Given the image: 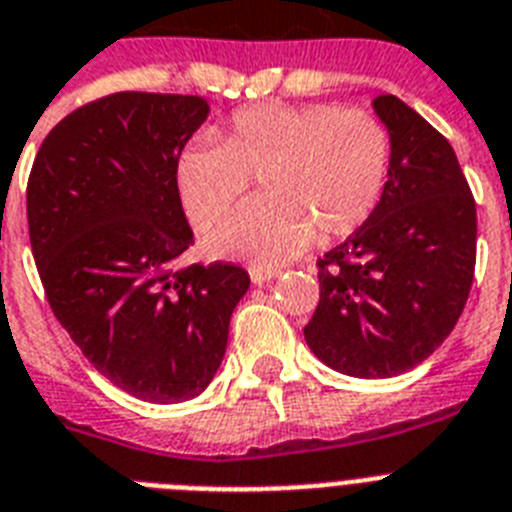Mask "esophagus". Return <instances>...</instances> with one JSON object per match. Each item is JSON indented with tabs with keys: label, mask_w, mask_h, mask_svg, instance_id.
<instances>
[{
	"label": "esophagus",
	"mask_w": 512,
	"mask_h": 512,
	"mask_svg": "<svg viewBox=\"0 0 512 512\" xmlns=\"http://www.w3.org/2000/svg\"><path fill=\"white\" fill-rule=\"evenodd\" d=\"M277 274H280L277 269H261V266H251L253 285H266V282H272Z\"/></svg>",
	"instance_id": "esophagus-1"
}]
</instances>
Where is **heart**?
Segmentation results:
<instances>
[{"instance_id": "1", "label": "heart", "mask_w": 512, "mask_h": 512, "mask_svg": "<svg viewBox=\"0 0 512 512\" xmlns=\"http://www.w3.org/2000/svg\"><path fill=\"white\" fill-rule=\"evenodd\" d=\"M390 133L366 109L264 101L235 109L219 143L198 135L175 156V188L198 230L256 177L259 196L206 232L219 259L269 269L314 240L350 235L382 198Z\"/></svg>"}]
</instances>
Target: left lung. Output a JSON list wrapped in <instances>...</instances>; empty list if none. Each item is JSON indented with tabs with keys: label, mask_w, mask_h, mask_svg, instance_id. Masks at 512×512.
Wrapping results in <instances>:
<instances>
[{
	"label": "left lung",
	"mask_w": 512,
	"mask_h": 512,
	"mask_svg": "<svg viewBox=\"0 0 512 512\" xmlns=\"http://www.w3.org/2000/svg\"><path fill=\"white\" fill-rule=\"evenodd\" d=\"M390 172L369 219L319 259V306L303 327L329 369L398 377L458 324L476 266V204L442 133L398 96L371 101Z\"/></svg>",
	"instance_id": "left-lung-1"
}]
</instances>
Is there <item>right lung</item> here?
<instances>
[{"label":"right lung","mask_w":512,"mask_h":512,"mask_svg":"<svg viewBox=\"0 0 512 512\" xmlns=\"http://www.w3.org/2000/svg\"><path fill=\"white\" fill-rule=\"evenodd\" d=\"M204 96L122 91L46 135L28 177V232L46 298L83 356L146 403H183L225 358L251 277L190 264L175 156L209 117Z\"/></svg>","instance_id":"obj_1"}]
</instances>
